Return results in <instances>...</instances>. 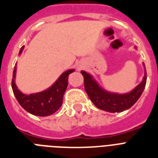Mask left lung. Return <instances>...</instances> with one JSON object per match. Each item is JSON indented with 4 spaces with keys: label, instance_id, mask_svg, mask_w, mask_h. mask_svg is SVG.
Segmentation results:
<instances>
[{
    "label": "left lung",
    "instance_id": "8db88e82",
    "mask_svg": "<svg viewBox=\"0 0 158 158\" xmlns=\"http://www.w3.org/2000/svg\"><path fill=\"white\" fill-rule=\"evenodd\" d=\"M145 68L144 63H143ZM142 82L127 94H115L102 89L91 74L82 70L84 79V88L89 98L97 107L108 112H120L130 108L139 100L144 90L147 81V72L144 69Z\"/></svg>",
    "mask_w": 158,
    "mask_h": 158
}]
</instances>
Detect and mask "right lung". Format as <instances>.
Listing matches in <instances>:
<instances>
[{
    "label": "right lung",
    "mask_w": 158,
    "mask_h": 158,
    "mask_svg": "<svg viewBox=\"0 0 158 158\" xmlns=\"http://www.w3.org/2000/svg\"><path fill=\"white\" fill-rule=\"evenodd\" d=\"M23 48L24 46L21 48L19 53V55L23 52ZM74 71V69L64 71L49 89L44 91L26 95L22 94L16 86L15 82L16 74L15 66L14 69L13 79L11 82L13 93L19 105L28 112L38 116H48L56 112L61 106L63 96L68 86V76Z\"/></svg>",
    "instance_id": "obj_1"
}]
</instances>
